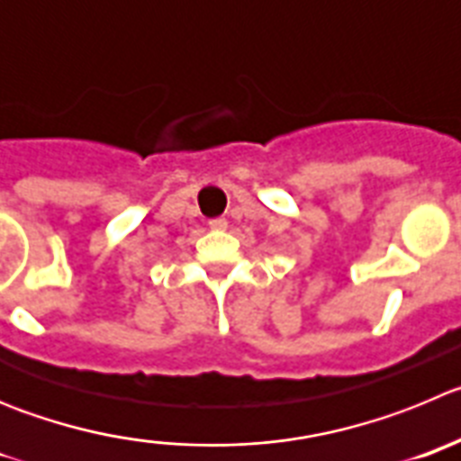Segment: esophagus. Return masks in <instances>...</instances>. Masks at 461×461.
Here are the masks:
<instances>
[{
  "mask_svg": "<svg viewBox=\"0 0 461 461\" xmlns=\"http://www.w3.org/2000/svg\"><path fill=\"white\" fill-rule=\"evenodd\" d=\"M209 227L215 231H222V230H227V221L225 218H213V221L209 222Z\"/></svg>",
  "mask_w": 461,
  "mask_h": 461,
  "instance_id": "1",
  "label": "esophagus"
}]
</instances>
